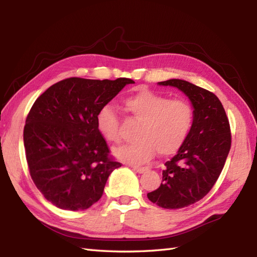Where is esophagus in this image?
Here are the masks:
<instances>
[{"label": "esophagus", "mask_w": 257, "mask_h": 257, "mask_svg": "<svg viewBox=\"0 0 257 257\" xmlns=\"http://www.w3.org/2000/svg\"><path fill=\"white\" fill-rule=\"evenodd\" d=\"M133 169L138 173H144L146 171H148V168H144V167H137V166H133Z\"/></svg>", "instance_id": "34e87169"}]
</instances>
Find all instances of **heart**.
Wrapping results in <instances>:
<instances>
[{"label":"heart","mask_w":257,"mask_h":257,"mask_svg":"<svg viewBox=\"0 0 257 257\" xmlns=\"http://www.w3.org/2000/svg\"><path fill=\"white\" fill-rule=\"evenodd\" d=\"M124 109L140 121L137 143L113 149L119 160L141 165L150 161L157 152L171 156L180 150L188 139L194 122V108L185 99H170L149 89L141 88L124 98ZM99 133L109 143L118 144L120 120L110 103L100 107L96 116Z\"/></svg>","instance_id":"obj_1"}]
</instances>
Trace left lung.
I'll return each mask as SVG.
<instances>
[{"label": "left lung", "mask_w": 257, "mask_h": 257, "mask_svg": "<svg viewBox=\"0 0 257 257\" xmlns=\"http://www.w3.org/2000/svg\"><path fill=\"white\" fill-rule=\"evenodd\" d=\"M177 87L194 108V122L178 154L165 163L162 182L147 194L163 209H182L210 192L231 149V129L224 108L213 92L182 79L158 83Z\"/></svg>", "instance_id": "obj_1"}]
</instances>
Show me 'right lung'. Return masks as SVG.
Instances as JSON below:
<instances>
[{
	"mask_svg": "<svg viewBox=\"0 0 257 257\" xmlns=\"http://www.w3.org/2000/svg\"><path fill=\"white\" fill-rule=\"evenodd\" d=\"M134 83L70 77L33 103L23 133L26 161L36 188L59 209H88L101 198L109 174L121 167L110 156L96 116Z\"/></svg>",
	"mask_w": 257,
	"mask_h": 257,
	"instance_id": "1",
	"label": "right lung"
}]
</instances>
